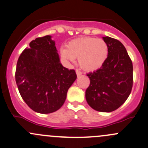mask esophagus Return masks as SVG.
Instances as JSON below:
<instances>
[{
	"instance_id": "1",
	"label": "esophagus",
	"mask_w": 148,
	"mask_h": 148,
	"mask_svg": "<svg viewBox=\"0 0 148 148\" xmlns=\"http://www.w3.org/2000/svg\"><path fill=\"white\" fill-rule=\"evenodd\" d=\"M76 73H77V77H80V76H82V73L81 72V71L78 69L76 70Z\"/></svg>"
}]
</instances>
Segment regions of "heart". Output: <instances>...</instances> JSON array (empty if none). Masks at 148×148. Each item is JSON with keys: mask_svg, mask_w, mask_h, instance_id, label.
<instances>
[{"mask_svg": "<svg viewBox=\"0 0 148 148\" xmlns=\"http://www.w3.org/2000/svg\"><path fill=\"white\" fill-rule=\"evenodd\" d=\"M61 57L68 64L75 62L78 58L79 66L87 71L100 69L108 56V47L102 39L93 37H79L71 40L66 48L60 49Z\"/></svg>", "mask_w": 148, "mask_h": 148, "instance_id": "1", "label": "heart"}]
</instances>
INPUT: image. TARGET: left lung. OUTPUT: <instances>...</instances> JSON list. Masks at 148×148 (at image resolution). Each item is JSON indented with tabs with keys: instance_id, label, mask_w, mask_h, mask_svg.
I'll use <instances>...</instances> for the list:
<instances>
[{
	"instance_id": "obj_1",
	"label": "left lung",
	"mask_w": 148,
	"mask_h": 148,
	"mask_svg": "<svg viewBox=\"0 0 148 148\" xmlns=\"http://www.w3.org/2000/svg\"><path fill=\"white\" fill-rule=\"evenodd\" d=\"M108 47L104 64L87 74L90 85L86 90L88 105L97 111L109 112L125 103L133 87V63L126 49L118 40L103 37Z\"/></svg>"
}]
</instances>
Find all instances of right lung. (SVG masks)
<instances>
[{"label": "right lung", "mask_w": 148, "mask_h": 148, "mask_svg": "<svg viewBox=\"0 0 148 148\" xmlns=\"http://www.w3.org/2000/svg\"><path fill=\"white\" fill-rule=\"evenodd\" d=\"M76 79L74 69L62 66L50 35L32 40L18 60V90L24 101L37 113L46 114L60 109Z\"/></svg>", "instance_id": "add662e5"}]
</instances>
